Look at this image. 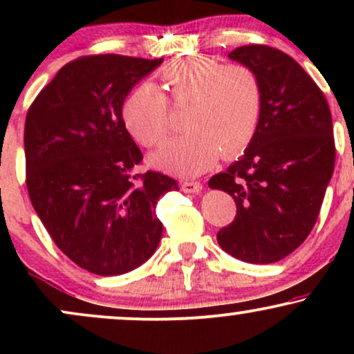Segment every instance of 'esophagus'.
Instances as JSON below:
<instances>
[{
    "instance_id": "1",
    "label": "esophagus",
    "mask_w": 354,
    "mask_h": 354,
    "mask_svg": "<svg viewBox=\"0 0 354 354\" xmlns=\"http://www.w3.org/2000/svg\"><path fill=\"white\" fill-rule=\"evenodd\" d=\"M203 189V185L200 181H183L181 183V191L185 193H200Z\"/></svg>"
}]
</instances>
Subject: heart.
Here are the masks:
<instances>
[{"label": "heart", "instance_id": "heart-1", "mask_svg": "<svg viewBox=\"0 0 354 354\" xmlns=\"http://www.w3.org/2000/svg\"><path fill=\"white\" fill-rule=\"evenodd\" d=\"M161 80L169 100L186 106L191 131L166 141L151 156L165 171L194 176L209 169L219 156L234 158L251 145L261 123L265 95L259 76L245 64H223L209 56H185L168 63ZM124 126L146 148L169 133L168 104L151 83L138 84L121 106Z\"/></svg>", "mask_w": 354, "mask_h": 354}]
</instances>
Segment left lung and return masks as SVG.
Listing matches in <instances>:
<instances>
[{"mask_svg": "<svg viewBox=\"0 0 354 354\" xmlns=\"http://www.w3.org/2000/svg\"><path fill=\"white\" fill-rule=\"evenodd\" d=\"M228 56L259 76L265 106L245 154L208 183L236 203L233 223L216 238L234 258L268 265L293 253L318 218L335 169L331 111L318 84L286 53L250 44Z\"/></svg>", "mask_w": 354, "mask_h": 354, "instance_id": "left-lung-1", "label": "left lung"}]
</instances>
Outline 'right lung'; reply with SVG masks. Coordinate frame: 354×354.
<instances>
[{
  "instance_id": "obj_1",
  "label": "right lung",
  "mask_w": 354,
  "mask_h": 354,
  "mask_svg": "<svg viewBox=\"0 0 354 354\" xmlns=\"http://www.w3.org/2000/svg\"><path fill=\"white\" fill-rule=\"evenodd\" d=\"M163 63L121 55L64 64L36 96L24 123L26 186L55 245L100 276L128 273L151 258L163 225L158 200L178 189L158 171L135 174L143 154L121 106Z\"/></svg>"
}]
</instances>
